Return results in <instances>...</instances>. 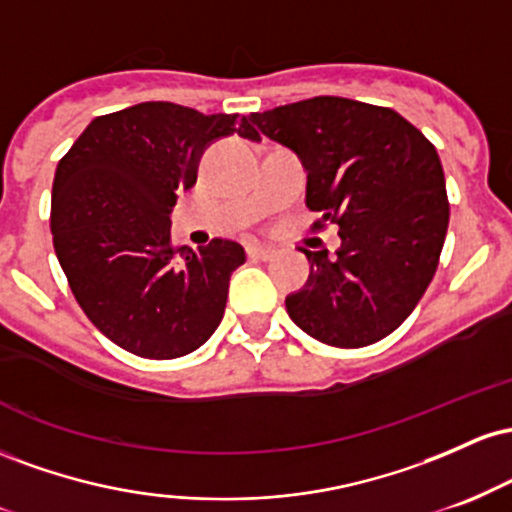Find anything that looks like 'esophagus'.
Wrapping results in <instances>:
<instances>
[{
    "label": "esophagus",
    "instance_id": "1",
    "mask_svg": "<svg viewBox=\"0 0 512 512\" xmlns=\"http://www.w3.org/2000/svg\"><path fill=\"white\" fill-rule=\"evenodd\" d=\"M248 255L252 260H262V262H269L276 257V250L274 248H267V245H248Z\"/></svg>",
    "mask_w": 512,
    "mask_h": 512
}]
</instances>
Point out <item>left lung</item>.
Here are the masks:
<instances>
[{"label": "left lung", "mask_w": 512, "mask_h": 512, "mask_svg": "<svg viewBox=\"0 0 512 512\" xmlns=\"http://www.w3.org/2000/svg\"><path fill=\"white\" fill-rule=\"evenodd\" d=\"M250 122L298 156L305 204L342 238L337 257L303 250L310 276L286 296L291 320L342 349L380 342L421 301L448 233L436 146L392 108L339 96L250 113Z\"/></svg>", "instance_id": "left-lung-1"}]
</instances>
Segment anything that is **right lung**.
Returning a JSON list of instances; mask_svg holds the SVG:
<instances>
[{
	"label": "right lung",
	"instance_id": "1",
	"mask_svg": "<svg viewBox=\"0 0 512 512\" xmlns=\"http://www.w3.org/2000/svg\"><path fill=\"white\" fill-rule=\"evenodd\" d=\"M260 139L248 117L151 101L101 115L57 163L52 243L74 298L110 342L144 358L202 346L245 262L233 240L175 248L170 211L216 139Z\"/></svg>",
	"mask_w": 512,
	"mask_h": 512
}]
</instances>
